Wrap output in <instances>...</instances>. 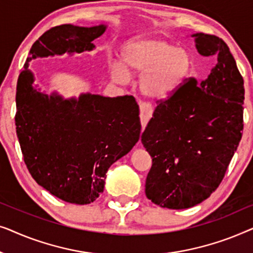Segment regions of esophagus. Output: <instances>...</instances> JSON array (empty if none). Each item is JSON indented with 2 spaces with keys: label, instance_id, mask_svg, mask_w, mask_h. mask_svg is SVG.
<instances>
[{
  "label": "esophagus",
  "instance_id": "34e87169",
  "mask_svg": "<svg viewBox=\"0 0 253 253\" xmlns=\"http://www.w3.org/2000/svg\"><path fill=\"white\" fill-rule=\"evenodd\" d=\"M140 109V121H141V126L143 129L146 126V124L150 119L152 117V114H153V107L150 103H140L139 106Z\"/></svg>",
  "mask_w": 253,
  "mask_h": 253
}]
</instances>
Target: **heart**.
I'll return each instance as SVG.
<instances>
[{"label":"heart","instance_id":"1","mask_svg":"<svg viewBox=\"0 0 253 253\" xmlns=\"http://www.w3.org/2000/svg\"><path fill=\"white\" fill-rule=\"evenodd\" d=\"M121 61L109 63L114 82L126 83L130 74L143 75L141 92L148 98L165 99L188 78L192 68L190 54L160 38H136L124 44Z\"/></svg>","mask_w":253,"mask_h":253}]
</instances>
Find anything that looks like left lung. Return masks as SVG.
I'll return each mask as SVG.
<instances>
[{
  "label": "left lung",
  "mask_w": 253,
  "mask_h": 253,
  "mask_svg": "<svg viewBox=\"0 0 253 253\" xmlns=\"http://www.w3.org/2000/svg\"><path fill=\"white\" fill-rule=\"evenodd\" d=\"M203 56L216 64L159 102L141 143L152 158L145 193L152 203L184 210L209 198L222 181L243 130L244 81L222 39L192 34Z\"/></svg>",
  "instance_id": "1"
}]
</instances>
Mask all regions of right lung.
I'll use <instances>...</instances> for the list:
<instances>
[{
  "mask_svg": "<svg viewBox=\"0 0 253 253\" xmlns=\"http://www.w3.org/2000/svg\"><path fill=\"white\" fill-rule=\"evenodd\" d=\"M106 29L103 24L51 27L33 43L17 82L16 131L26 167L51 195L78 205L98 198L110 166L139 140V107L132 95H48L33 85L29 63L37 57L94 49L92 41Z\"/></svg>",
  "mask_w": 253,
  "mask_h": 253,
  "instance_id": "add662e5",
  "label": "right lung"
}]
</instances>
